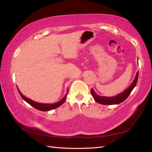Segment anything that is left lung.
Returning <instances> with one entry per match:
<instances>
[{"instance_id":"left-lung-1","label":"left lung","mask_w":152,"mask_h":152,"mask_svg":"<svg viewBox=\"0 0 152 152\" xmlns=\"http://www.w3.org/2000/svg\"><path fill=\"white\" fill-rule=\"evenodd\" d=\"M138 76H139V72H137V74H136L134 80L133 81L132 84L129 86V88L127 89H126L125 91H124L123 92H121L120 94L116 95V96H114L112 97L99 96V95L96 94V93L94 92L93 88L91 89V94L92 95V96H93L95 101L100 104H119L121 102L124 101L125 100L127 99V98L129 96V95L130 94L131 92H132V91H133V89L135 87L136 84H137V80H138Z\"/></svg>"}]
</instances>
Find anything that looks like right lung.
<instances>
[{"mask_svg": "<svg viewBox=\"0 0 152 152\" xmlns=\"http://www.w3.org/2000/svg\"><path fill=\"white\" fill-rule=\"evenodd\" d=\"M17 89H18V91H19V92L20 95V96L22 97V99H23L24 101L28 102V103H29L30 105H31L33 107H34L35 109L39 110H42V111H48V110L54 109H56V108L60 107V105L62 104L64 102V101H66L67 94H68V91H67V93L65 95V96H64L63 99L61 100V101H60L58 102H56V103H53V104H43V103H40V102H35V101H32V100H31L29 99H28V98L25 97L24 95H23L21 94V92L19 91V88H17Z\"/></svg>", "mask_w": 152, "mask_h": 152, "instance_id": "add662e5", "label": "right lung"}]
</instances>
